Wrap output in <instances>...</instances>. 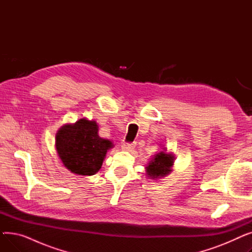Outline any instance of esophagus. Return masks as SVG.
I'll list each match as a JSON object with an SVG mask.
<instances>
[{"mask_svg": "<svg viewBox=\"0 0 252 252\" xmlns=\"http://www.w3.org/2000/svg\"><path fill=\"white\" fill-rule=\"evenodd\" d=\"M135 146H136L135 143H124L122 145V149L124 151H130L135 148Z\"/></svg>", "mask_w": 252, "mask_h": 252, "instance_id": "obj_1", "label": "esophagus"}]
</instances>
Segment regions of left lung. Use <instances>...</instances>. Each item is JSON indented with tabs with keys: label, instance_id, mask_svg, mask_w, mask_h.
<instances>
[{
	"label": "left lung",
	"instance_id": "obj_1",
	"mask_svg": "<svg viewBox=\"0 0 252 252\" xmlns=\"http://www.w3.org/2000/svg\"><path fill=\"white\" fill-rule=\"evenodd\" d=\"M163 149L164 151H160L154 155L146 167L147 176L151 179H159L170 174L171 167L175 162V156L171 153H166L165 148Z\"/></svg>",
	"mask_w": 252,
	"mask_h": 252
}]
</instances>
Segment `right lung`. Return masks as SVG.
<instances>
[{
	"label": "right lung",
	"instance_id": "right-lung-1",
	"mask_svg": "<svg viewBox=\"0 0 252 252\" xmlns=\"http://www.w3.org/2000/svg\"><path fill=\"white\" fill-rule=\"evenodd\" d=\"M95 121L82 118L64 125L56 134L55 146L64 166L79 176H93L101 168L112 142L98 135Z\"/></svg>",
	"mask_w": 252,
	"mask_h": 252
}]
</instances>
